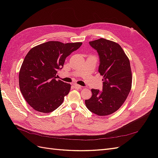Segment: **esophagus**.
Returning <instances> with one entry per match:
<instances>
[{
	"instance_id": "esophagus-1",
	"label": "esophagus",
	"mask_w": 158,
	"mask_h": 158,
	"mask_svg": "<svg viewBox=\"0 0 158 158\" xmlns=\"http://www.w3.org/2000/svg\"><path fill=\"white\" fill-rule=\"evenodd\" d=\"M74 88H76V89H82V86H81V85H78V84H74Z\"/></svg>"
}]
</instances>
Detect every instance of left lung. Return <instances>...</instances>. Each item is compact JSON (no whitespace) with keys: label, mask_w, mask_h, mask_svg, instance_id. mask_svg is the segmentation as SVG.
I'll use <instances>...</instances> for the list:
<instances>
[{"label":"left lung","mask_w":158,"mask_h":158,"mask_svg":"<svg viewBox=\"0 0 158 158\" xmlns=\"http://www.w3.org/2000/svg\"><path fill=\"white\" fill-rule=\"evenodd\" d=\"M97 50L100 64L99 73L103 76V91L92 89V95L85 100L91 112L99 116L109 115L120 108L125 102L132 87L130 61L117 43L104 38L89 41Z\"/></svg>","instance_id":"left-lung-1"}]
</instances>
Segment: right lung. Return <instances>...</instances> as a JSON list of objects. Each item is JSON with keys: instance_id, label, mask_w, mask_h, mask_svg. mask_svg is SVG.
<instances>
[{"instance_id": "add662e5", "label": "right lung", "mask_w": 158, "mask_h": 158, "mask_svg": "<svg viewBox=\"0 0 158 158\" xmlns=\"http://www.w3.org/2000/svg\"><path fill=\"white\" fill-rule=\"evenodd\" d=\"M82 42L51 41L33 47L27 52L19 73V86L27 103L35 111L51 113L58 108L71 85L56 80L57 70Z\"/></svg>"}]
</instances>
